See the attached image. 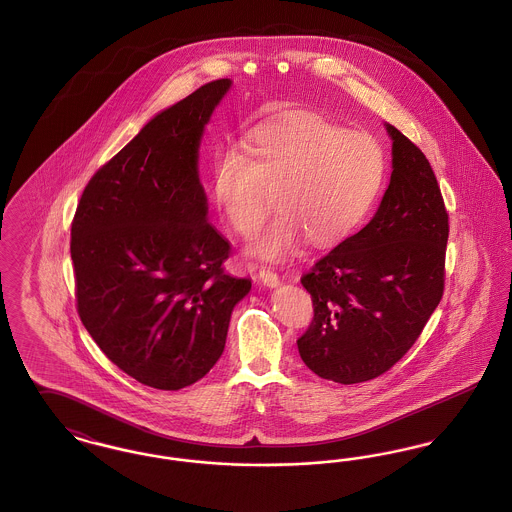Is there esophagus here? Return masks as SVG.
Wrapping results in <instances>:
<instances>
[{"label": "esophagus", "mask_w": 512, "mask_h": 512, "mask_svg": "<svg viewBox=\"0 0 512 512\" xmlns=\"http://www.w3.org/2000/svg\"><path fill=\"white\" fill-rule=\"evenodd\" d=\"M259 278H261V282H263L265 286H268V288H276V286L280 284V278H278V274H276L272 268H259Z\"/></svg>", "instance_id": "esophagus-1"}]
</instances>
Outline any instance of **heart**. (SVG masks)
Segmentation results:
<instances>
[{
    "instance_id": "heart-1",
    "label": "heart",
    "mask_w": 512,
    "mask_h": 512,
    "mask_svg": "<svg viewBox=\"0 0 512 512\" xmlns=\"http://www.w3.org/2000/svg\"><path fill=\"white\" fill-rule=\"evenodd\" d=\"M384 176L386 153L376 138L303 111L253 128L242 151L219 149L209 184L220 217L242 238L261 232L274 197L280 215L251 253L286 261L307 240L330 249L351 238Z\"/></svg>"
}]
</instances>
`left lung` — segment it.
Instances as JSON below:
<instances>
[{
	"label": "left lung",
	"mask_w": 512,
	"mask_h": 512,
	"mask_svg": "<svg viewBox=\"0 0 512 512\" xmlns=\"http://www.w3.org/2000/svg\"><path fill=\"white\" fill-rule=\"evenodd\" d=\"M390 186L363 230L301 276L315 317L297 340L303 363L338 384L382 376L422 334L445 288L449 215L426 155L386 124Z\"/></svg>",
	"instance_id": "left-lung-1"
}]
</instances>
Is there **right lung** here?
<instances>
[{
  "instance_id": "right-lung-1",
  "label": "right lung",
  "mask_w": 512,
  "mask_h": 512,
  "mask_svg": "<svg viewBox=\"0 0 512 512\" xmlns=\"http://www.w3.org/2000/svg\"><path fill=\"white\" fill-rule=\"evenodd\" d=\"M228 78L153 117L86 184L71 224L78 317L99 349L155 390L201 380L219 361L232 309L251 290L222 263L197 149Z\"/></svg>"
}]
</instances>
